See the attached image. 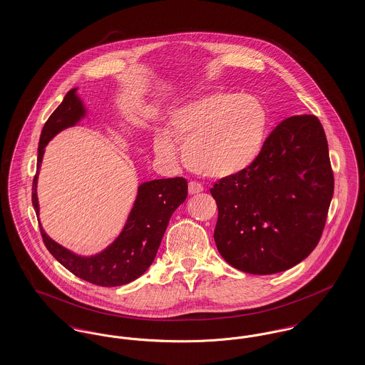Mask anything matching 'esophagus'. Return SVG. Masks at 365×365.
<instances>
[{
  "label": "esophagus",
  "mask_w": 365,
  "mask_h": 365,
  "mask_svg": "<svg viewBox=\"0 0 365 365\" xmlns=\"http://www.w3.org/2000/svg\"><path fill=\"white\" fill-rule=\"evenodd\" d=\"M202 190H204V187H202L201 183L194 182V180L189 182V192H190V194H197V192H200V191Z\"/></svg>",
  "instance_id": "1"
}]
</instances>
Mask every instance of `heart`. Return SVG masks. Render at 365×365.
<instances>
[{
	"label": "heart",
	"mask_w": 365,
	"mask_h": 365,
	"mask_svg": "<svg viewBox=\"0 0 365 365\" xmlns=\"http://www.w3.org/2000/svg\"><path fill=\"white\" fill-rule=\"evenodd\" d=\"M265 106L252 96L215 93L176 110L171 119L175 138L192 171L209 178H230L249 170L260 156L268 134ZM158 156L173 157L165 134L155 140Z\"/></svg>",
	"instance_id": "1"
}]
</instances>
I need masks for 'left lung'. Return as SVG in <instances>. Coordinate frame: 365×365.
Wrapping results in <instances>:
<instances>
[{
	"mask_svg": "<svg viewBox=\"0 0 365 365\" xmlns=\"http://www.w3.org/2000/svg\"><path fill=\"white\" fill-rule=\"evenodd\" d=\"M215 242L234 268L255 275L286 271L307 259L326 226L334 174L320 120L298 115L279 123L256 163L219 179Z\"/></svg>",
	"mask_w": 365,
	"mask_h": 365,
	"instance_id": "1",
	"label": "left lung"
}]
</instances>
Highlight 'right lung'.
<instances>
[{
	"label": "right lung",
	"instance_id": "right-lung-1",
	"mask_svg": "<svg viewBox=\"0 0 365 365\" xmlns=\"http://www.w3.org/2000/svg\"><path fill=\"white\" fill-rule=\"evenodd\" d=\"M75 91L76 88H72L66 94L63 103L57 106L42 128L38 146V170L48 142L57 133L76 124L85 116V108ZM36 180L38 171L33 180L31 195L38 215ZM186 197L187 180L180 176L142 183L120 235L104 252L91 257L73 255L48 237L42 226H39V230L43 243L53 257L75 277L103 287L122 286L139 278L150 267L175 209Z\"/></svg>",
	"mask_w": 365,
	"mask_h": 365
}]
</instances>
